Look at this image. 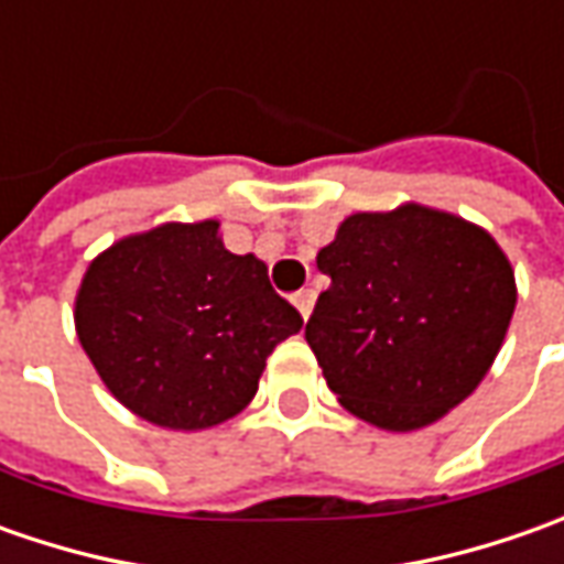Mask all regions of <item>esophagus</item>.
<instances>
[{
  "mask_svg": "<svg viewBox=\"0 0 564 564\" xmlns=\"http://www.w3.org/2000/svg\"><path fill=\"white\" fill-rule=\"evenodd\" d=\"M314 301H316L314 289H304V292L294 294V307L301 311V316H304V319H307V316H311V311H314Z\"/></svg>",
  "mask_w": 564,
  "mask_h": 564,
  "instance_id": "34e87169",
  "label": "esophagus"
}]
</instances>
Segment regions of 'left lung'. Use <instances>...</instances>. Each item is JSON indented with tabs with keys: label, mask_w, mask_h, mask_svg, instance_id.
Masks as SVG:
<instances>
[{
	"label": "left lung",
	"mask_w": 564,
	"mask_h": 564,
	"mask_svg": "<svg viewBox=\"0 0 564 564\" xmlns=\"http://www.w3.org/2000/svg\"><path fill=\"white\" fill-rule=\"evenodd\" d=\"M316 267L333 285L304 338L338 401L392 433L440 421L480 386L518 301L492 235L421 204L348 216Z\"/></svg>",
	"instance_id": "1"
}]
</instances>
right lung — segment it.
<instances>
[{"label": "right lung", "mask_w": 564, "mask_h": 564, "mask_svg": "<svg viewBox=\"0 0 564 564\" xmlns=\"http://www.w3.org/2000/svg\"><path fill=\"white\" fill-rule=\"evenodd\" d=\"M75 326L128 411L165 430H206L248 408L272 348L304 319L272 292L267 263L226 250L206 219L102 250L77 289Z\"/></svg>", "instance_id": "right-lung-1"}]
</instances>
